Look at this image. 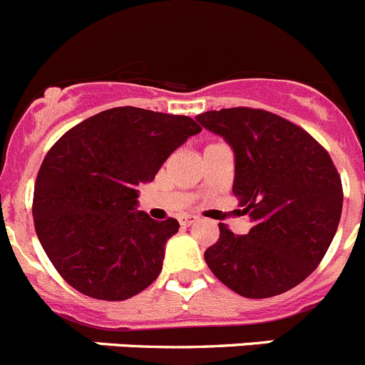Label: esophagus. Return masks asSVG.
Masks as SVG:
<instances>
[{"label": "esophagus", "mask_w": 365, "mask_h": 365, "mask_svg": "<svg viewBox=\"0 0 365 365\" xmlns=\"http://www.w3.org/2000/svg\"><path fill=\"white\" fill-rule=\"evenodd\" d=\"M198 221V217L192 216V214H185V216H180V225H183V227H190V225H194Z\"/></svg>", "instance_id": "obj_1"}]
</instances>
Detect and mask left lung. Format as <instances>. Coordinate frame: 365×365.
<instances>
[{"mask_svg": "<svg viewBox=\"0 0 365 365\" xmlns=\"http://www.w3.org/2000/svg\"><path fill=\"white\" fill-rule=\"evenodd\" d=\"M196 120L232 148V192L254 221L245 236L221 223L220 240L205 250L207 264L243 297L292 290L319 267L342 214V182L328 151L264 110L229 108Z\"/></svg>", "mask_w": 365, "mask_h": 365, "instance_id": "8db88e82", "label": "left lung"}]
</instances>
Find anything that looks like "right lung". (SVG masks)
I'll list each match as a JSON object with an SVG mask.
<instances>
[{
	"instance_id": "obj_1",
	"label": "right lung",
	"mask_w": 365,
	"mask_h": 365,
	"mask_svg": "<svg viewBox=\"0 0 365 365\" xmlns=\"http://www.w3.org/2000/svg\"><path fill=\"white\" fill-rule=\"evenodd\" d=\"M202 131L183 115L113 108L64 133L37 173L34 225L48 259L75 290L125 301L162 272L165 243L180 223L138 207L169 155Z\"/></svg>"
}]
</instances>
